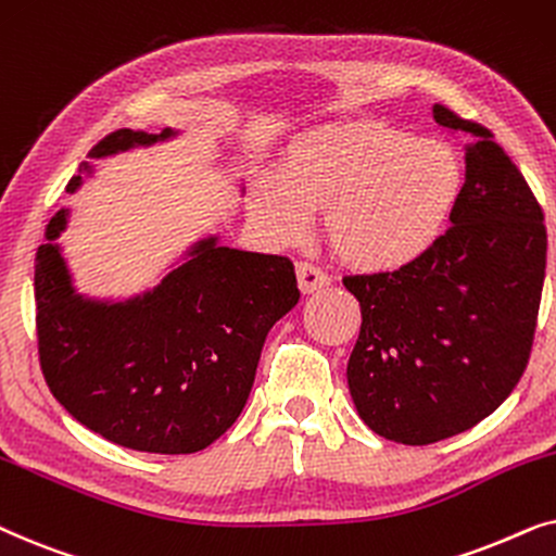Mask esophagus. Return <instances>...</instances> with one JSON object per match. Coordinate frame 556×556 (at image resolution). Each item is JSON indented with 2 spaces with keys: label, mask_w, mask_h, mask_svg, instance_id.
Masks as SVG:
<instances>
[{
  "label": "esophagus",
  "mask_w": 556,
  "mask_h": 556,
  "mask_svg": "<svg viewBox=\"0 0 556 556\" xmlns=\"http://www.w3.org/2000/svg\"><path fill=\"white\" fill-rule=\"evenodd\" d=\"M298 282H300V290L309 294L315 290H323V287H328L330 274H325L320 266H315L313 262H298Z\"/></svg>",
  "instance_id": "1"
}]
</instances>
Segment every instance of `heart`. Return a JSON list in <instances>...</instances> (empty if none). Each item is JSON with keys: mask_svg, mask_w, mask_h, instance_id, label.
<instances>
[{"mask_svg": "<svg viewBox=\"0 0 556 556\" xmlns=\"http://www.w3.org/2000/svg\"><path fill=\"white\" fill-rule=\"evenodd\" d=\"M463 182V162L445 142L379 122L330 124L287 147L282 173L256 177L254 203L282 241H300L313 211H323L325 236L343 262L391 271L434 247Z\"/></svg>", "mask_w": 556, "mask_h": 556, "instance_id": "heart-1", "label": "heart"}]
</instances>
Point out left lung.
Segmentation results:
<instances>
[{"label":"left lung","instance_id":"8db88e82","mask_svg":"<svg viewBox=\"0 0 556 556\" xmlns=\"http://www.w3.org/2000/svg\"><path fill=\"white\" fill-rule=\"evenodd\" d=\"M468 139L460 203L445 233L394 271L351 274L361 332L348 389L361 419L402 445L476 427L527 371L546 269L544 211L491 129L434 103Z\"/></svg>","mask_w":556,"mask_h":556}]
</instances>
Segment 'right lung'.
<instances>
[{
    "label": "right lung",
    "instance_id": "obj_1",
    "mask_svg": "<svg viewBox=\"0 0 556 556\" xmlns=\"http://www.w3.org/2000/svg\"><path fill=\"white\" fill-rule=\"evenodd\" d=\"M173 135L118 129L88 154L106 157ZM80 182L73 175L65 192ZM65 224L68 211H58L35 256L37 353L53 396L122 447L205 450L239 419L266 332L298 305L292 262L205 239L152 292L109 305L73 290L55 243Z\"/></svg>",
    "mask_w": 556,
    "mask_h": 556
}]
</instances>
